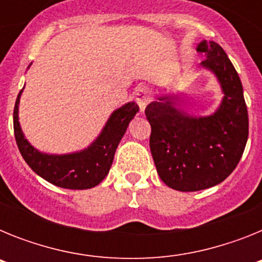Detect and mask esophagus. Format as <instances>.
I'll use <instances>...</instances> for the list:
<instances>
[{"instance_id":"obj_1","label":"esophagus","mask_w":262,"mask_h":262,"mask_svg":"<svg viewBox=\"0 0 262 262\" xmlns=\"http://www.w3.org/2000/svg\"><path fill=\"white\" fill-rule=\"evenodd\" d=\"M151 99H152V96H151V90H149V88L140 86L138 90H136L135 101L139 105V108H140L142 113L144 111L145 106L151 102Z\"/></svg>"}]
</instances>
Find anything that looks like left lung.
Wrapping results in <instances>:
<instances>
[{
  "instance_id": "8db88e82",
  "label": "left lung",
  "mask_w": 262,
  "mask_h": 262,
  "mask_svg": "<svg viewBox=\"0 0 262 262\" xmlns=\"http://www.w3.org/2000/svg\"><path fill=\"white\" fill-rule=\"evenodd\" d=\"M196 51L205 53L201 66L214 73L224 94L215 113L187 114L181 107L184 93L163 94L145 107L157 173L164 184L180 191L223 182L239 164L248 140V110L235 67L215 41L202 40Z\"/></svg>"
}]
</instances>
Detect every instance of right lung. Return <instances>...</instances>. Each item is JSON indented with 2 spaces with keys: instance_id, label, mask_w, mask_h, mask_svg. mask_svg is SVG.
Returning <instances> with one entry per match:
<instances>
[{
  "instance_id": "right-lung-1",
  "label": "right lung",
  "mask_w": 262,
  "mask_h": 262,
  "mask_svg": "<svg viewBox=\"0 0 262 262\" xmlns=\"http://www.w3.org/2000/svg\"><path fill=\"white\" fill-rule=\"evenodd\" d=\"M22 92L23 89L18 94L14 106V135L27 165L46 181L59 187L84 190L97 186L107 176L118 144L123 138L129 122L139 111V106L135 102H128L113 111L101 134L82 151L50 155L32 147L22 133L18 118V106Z\"/></svg>"
}]
</instances>
